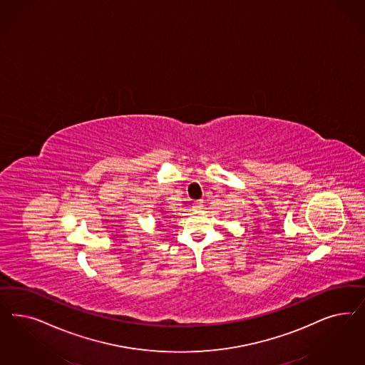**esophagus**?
<instances>
[{"mask_svg":"<svg viewBox=\"0 0 365 365\" xmlns=\"http://www.w3.org/2000/svg\"><path fill=\"white\" fill-rule=\"evenodd\" d=\"M201 208H202V200H196L193 202V210L199 211Z\"/></svg>","mask_w":365,"mask_h":365,"instance_id":"obj_1","label":"esophagus"}]
</instances>
